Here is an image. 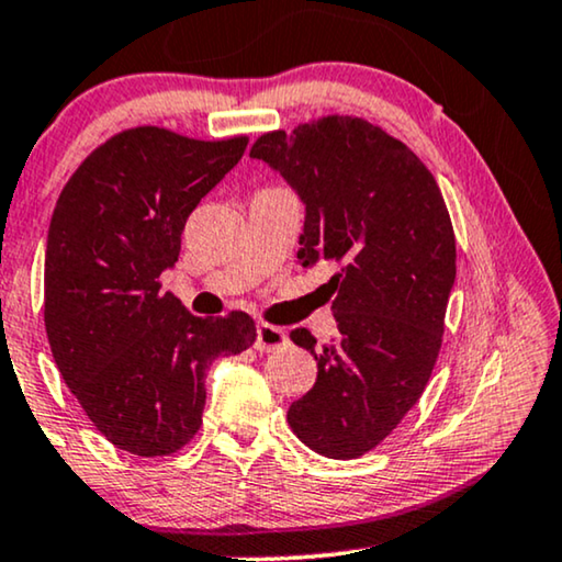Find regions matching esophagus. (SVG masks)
Listing matches in <instances>:
<instances>
[{
  "label": "esophagus",
  "instance_id": "esophagus-1",
  "mask_svg": "<svg viewBox=\"0 0 562 562\" xmlns=\"http://www.w3.org/2000/svg\"><path fill=\"white\" fill-rule=\"evenodd\" d=\"M284 344H288V334H284L282 328L270 326V323H259V328H257V341H255V349H257L259 353L278 351V349H282Z\"/></svg>",
  "mask_w": 562,
  "mask_h": 562
}]
</instances>
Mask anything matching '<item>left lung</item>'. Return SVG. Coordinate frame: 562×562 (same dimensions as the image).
I'll list each match as a JSON object with an SVG mask.
<instances>
[{"instance_id":"left-lung-1","label":"left lung","mask_w":562,"mask_h":562,"mask_svg":"<svg viewBox=\"0 0 562 562\" xmlns=\"http://www.w3.org/2000/svg\"><path fill=\"white\" fill-rule=\"evenodd\" d=\"M251 157L280 172L305 224L297 262H330L338 334L318 349L313 390L288 423L315 453L359 458L397 428L436 367L456 282V236L440 188L413 149L357 116L262 134Z\"/></svg>"}]
</instances>
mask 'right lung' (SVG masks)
<instances>
[{"instance_id": "1", "label": "right lung", "mask_w": 562, "mask_h": 562, "mask_svg": "<svg viewBox=\"0 0 562 562\" xmlns=\"http://www.w3.org/2000/svg\"><path fill=\"white\" fill-rule=\"evenodd\" d=\"M247 142L126 130L86 157L55 203L47 341L78 405L126 453L183 448L201 428L205 371L257 338L247 313L199 318L157 282L178 262L188 216Z\"/></svg>"}]
</instances>
